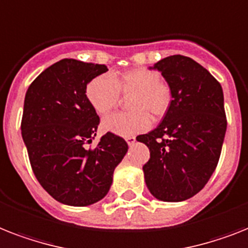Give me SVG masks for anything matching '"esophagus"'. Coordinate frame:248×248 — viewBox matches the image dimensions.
Masks as SVG:
<instances>
[{
	"mask_svg": "<svg viewBox=\"0 0 248 248\" xmlns=\"http://www.w3.org/2000/svg\"><path fill=\"white\" fill-rule=\"evenodd\" d=\"M126 141H127V144L131 146V145H134V144H135V141H136V139H135L134 136H131V138L126 139Z\"/></svg>",
	"mask_w": 248,
	"mask_h": 248,
	"instance_id": "1",
	"label": "esophagus"
}]
</instances>
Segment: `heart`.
Masks as SVG:
<instances>
[{
  "mask_svg": "<svg viewBox=\"0 0 248 248\" xmlns=\"http://www.w3.org/2000/svg\"><path fill=\"white\" fill-rule=\"evenodd\" d=\"M128 96L130 112H120L104 118L103 128L108 132L131 138L148 130L154 120L164 117L172 104V90L160 74L152 68H132L120 75H99L85 88V96L99 116H106Z\"/></svg>",
  "mask_w": 248,
  "mask_h": 248,
  "instance_id": "obj_1",
  "label": "heart"
}]
</instances>
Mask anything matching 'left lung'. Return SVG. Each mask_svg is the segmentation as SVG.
<instances>
[{
	"label": "left lung",
	"mask_w": 248,
	"mask_h": 248,
	"mask_svg": "<svg viewBox=\"0 0 248 248\" xmlns=\"http://www.w3.org/2000/svg\"><path fill=\"white\" fill-rule=\"evenodd\" d=\"M154 68L172 90V104L155 130L136 140L150 150L144 164L149 191L162 201H183L200 192L218 166L227 130L219 81L190 57L174 54Z\"/></svg>",
	"instance_id": "obj_1"
}]
</instances>
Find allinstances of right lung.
I'll list each match as a JSON object with an SVG mask.
<instances>
[{
  "instance_id": "right-lung-1",
  "label": "right lung",
  "mask_w": 248,
  "mask_h": 248,
  "mask_svg": "<svg viewBox=\"0 0 248 248\" xmlns=\"http://www.w3.org/2000/svg\"><path fill=\"white\" fill-rule=\"evenodd\" d=\"M106 71V65L65 58L46 68L25 94L21 135L30 166L44 190L62 204L86 206L102 200L127 153V142L112 132L89 146L100 120L85 88Z\"/></svg>"
}]
</instances>
